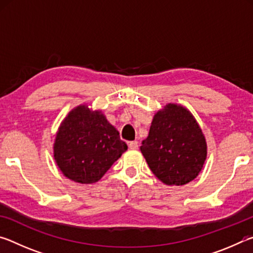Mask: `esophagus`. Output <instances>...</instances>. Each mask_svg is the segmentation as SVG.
I'll use <instances>...</instances> for the list:
<instances>
[{
  "label": "esophagus",
  "instance_id": "esophagus-1",
  "mask_svg": "<svg viewBox=\"0 0 253 253\" xmlns=\"http://www.w3.org/2000/svg\"><path fill=\"white\" fill-rule=\"evenodd\" d=\"M128 147H129L130 149H137L138 148V142H137V140H132V142H129L128 143Z\"/></svg>",
  "mask_w": 253,
  "mask_h": 253
}]
</instances>
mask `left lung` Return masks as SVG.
I'll use <instances>...</instances> for the list:
<instances>
[{
	"label": "left lung",
	"instance_id": "8db88e82",
	"mask_svg": "<svg viewBox=\"0 0 253 253\" xmlns=\"http://www.w3.org/2000/svg\"><path fill=\"white\" fill-rule=\"evenodd\" d=\"M140 151L158 179L166 185H184L202 169L207 143L190 111L169 104L154 116Z\"/></svg>",
	"mask_w": 253,
	"mask_h": 253
}]
</instances>
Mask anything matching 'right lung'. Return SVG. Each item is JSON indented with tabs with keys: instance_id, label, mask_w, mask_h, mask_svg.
Wrapping results in <instances>:
<instances>
[{
	"instance_id": "add662e5",
	"label": "right lung",
	"mask_w": 253,
	"mask_h": 253,
	"mask_svg": "<svg viewBox=\"0 0 253 253\" xmlns=\"http://www.w3.org/2000/svg\"><path fill=\"white\" fill-rule=\"evenodd\" d=\"M54 160L68 178L95 183L127 151L118 130L100 111L79 106L70 111L55 137Z\"/></svg>"
}]
</instances>
